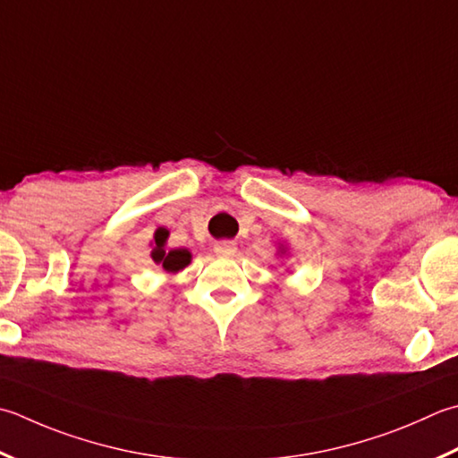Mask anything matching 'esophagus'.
Here are the masks:
<instances>
[{
  "label": "esophagus",
  "mask_w": 458,
  "mask_h": 458,
  "mask_svg": "<svg viewBox=\"0 0 458 458\" xmlns=\"http://www.w3.org/2000/svg\"><path fill=\"white\" fill-rule=\"evenodd\" d=\"M214 252H216L218 256H234L236 254V242H230V240L218 242V244L214 246Z\"/></svg>",
  "instance_id": "esophagus-1"
}]
</instances>
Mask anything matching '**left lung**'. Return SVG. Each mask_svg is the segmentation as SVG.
<instances>
[{
    "label": "left lung",
    "instance_id": "8db88e82",
    "mask_svg": "<svg viewBox=\"0 0 458 458\" xmlns=\"http://www.w3.org/2000/svg\"><path fill=\"white\" fill-rule=\"evenodd\" d=\"M280 252H282V254H285V250H284V246H282V248H280Z\"/></svg>",
    "mask_w": 458,
    "mask_h": 458
}]
</instances>
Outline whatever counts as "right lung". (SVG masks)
Segmentation results:
<instances>
[{
  "label": "right lung",
  "instance_id": "add662e5",
  "mask_svg": "<svg viewBox=\"0 0 458 458\" xmlns=\"http://www.w3.org/2000/svg\"><path fill=\"white\" fill-rule=\"evenodd\" d=\"M166 238H168V232L166 230H158L155 234V248H152V259H155L157 264H160L165 267L166 272L170 274H176L184 270V267L191 264V252L184 248H176V250H165V244H166Z\"/></svg>",
  "mask_w": 458,
  "mask_h": 458
}]
</instances>
